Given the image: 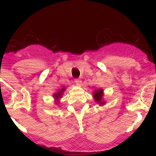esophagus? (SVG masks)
Here are the masks:
<instances>
[{"instance_id": "esophagus-1", "label": "esophagus", "mask_w": 156, "mask_h": 156, "mask_svg": "<svg viewBox=\"0 0 156 156\" xmlns=\"http://www.w3.org/2000/svg\"><path fill=\"white\" fill-rule=\"evenodd\" d=\"M74 82L76 83V84H79V83H80V79H75L74 80Z\"/></svg>"}]
</instances>
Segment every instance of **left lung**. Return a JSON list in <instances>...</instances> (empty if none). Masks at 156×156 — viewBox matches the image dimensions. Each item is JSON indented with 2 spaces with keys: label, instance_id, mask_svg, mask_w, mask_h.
<instances>
[{
  "label": "left lung",
  "instance_id": "1",
  "mask_svg": "<svg viewBox=\"0 0 156 156\" xmlns=\"http://www.w3.org/2000/svg\"><path fill=\"white\" fill-rule=\"evenodd\" d=\"M94 98L95 101L98 103L100 105H105V101H103V90L102 89H98L94 91Z\"/></svg>",
  "mask_w": 156,
  "mask_h": 156
}]
</instances>
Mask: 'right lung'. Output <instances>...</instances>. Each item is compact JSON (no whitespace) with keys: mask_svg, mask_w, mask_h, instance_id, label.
I'll return each mask as SVG.
<instances>
[{"mask_svg":"<svg viewBox=\"0 0 156 156\" xmlns=\"http://www.w3.org/2000/svg\"><path fill=\"white\" fill-rule=\"evenodd\" d=\"M65 90H66V87H63L62 89H59V90L58 92H56V93L54 94V98H55V99L56 101L58 100L59 98H61L62 96V94L63 92L65 91Z\"/></svg>","mask_w":156,"mask_h":156,"instance_id":"obj_1","label":"right lung"}]
</instances>
